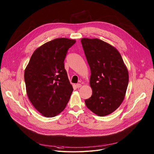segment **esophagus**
Masks as SVG:
<instances>
[{"instance_id":"obj_1","label":"esophagus","mask_w":154,"mask_h":154,"mask_svg":"<svg viewBox=\"0 0 154 154\" xmlns=\"http://www.w3.org/2000/svg\"><path fill=\"white\" fill-rule=\"evenodd\" d=\"M82 86V85L80 83H77L76 84V87L77 88H80Z\"/></svg>"}]
</instances>
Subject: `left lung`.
<instances>
[{
    "mask_svg": "<svg viewBox=\"0 0 154 154\" xmlns=\"http://www.w3.org/2000/svg\"><path fill=\"white\" fill-rule=\"evenodd\" d=\"M82 45L91 69L93 93L85 102L100 116L113 113L122 102L128 83V73L116 49L99 39L83 38Z\"/></svg>",
    "mask_w": 154,
    "mask_h": 154,
    "instance_id": "8db88e82",
    "label": "left lung"
}]
</instances>
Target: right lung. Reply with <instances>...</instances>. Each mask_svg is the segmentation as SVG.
Instances as JSON below:
<instances>
[{
	"mask_svg": "<svg viewBox=\"0 0 154 154\" xmlns=\"http://www.w3.org/2000/svg\"><path fill=\"white\" fill-rule=\"evenodd\" d=\"M75 40L57 38L33 52L24 72L27 94L34 107L48 118L60 113L66 106L73 88L64 61Z\"/></svg>",
	"mask_w": 154,
	"mask_h": 154,
	"instance_id": "1",
	"label": "right lung"
}]
</instances>
